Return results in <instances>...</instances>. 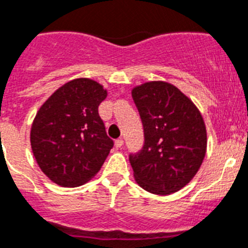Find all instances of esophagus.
Here are the masks:
<instances>
[{"instance_id": "obj_1", "label": "esophagus", "mask_w": 248, "mask_h": 248, "mask_svg": "<svg viewBox=\"0 0 248 248\" xmlns=\"http://www.w3.org/2000/svg\"><path fill=\"white\" fill-rule=\"evenodd\" d=\"M114 145H116V147H122L124 146V140L122 139H117V140L114 141Z\"/></svg>"}]
</instances>
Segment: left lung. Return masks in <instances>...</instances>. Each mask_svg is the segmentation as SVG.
I'll list each match as a JSON object with an SVG mask.
<instances>
[{
  "mask_svg": "<svg viewBox=\"0 0 248 248\" xmlns=\"http://www.w3.org/2000/svg\"><path fill=\"white\" fill-rule=\"evenodd\" d=\"M140 112L145 143L130 156L134 178L151 194L180 190L198 172L207 153V130L198 107L175 85L142 83L131 91Z\"/></svg>",
  "mask_w": 248,
  "mask_h": 248,
  "instance_id": "8db88e82",
  "label": "left lung"
}]
</instances>
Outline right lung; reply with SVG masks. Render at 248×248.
Returning <instances> with one entry per match:
<instances>
[{
  "instance_id": "right-lung-1",
  "label": "right lung",
  "mask_w": 248,
  "mask_h": 248,
  "mask_svg": "<svg viewBox=\"0 0 248 248\" xmlns=\"http://www.w3.org/2000/svg\"><path fill=\"white\" fill-rule=\"evenodd\" d=\"M106 97L101 83L76 78L39 108L31 124V150L41 171L55 184L79 186L101 170L113 147L98 114Z\"/></svg>"
}]
</instances>
